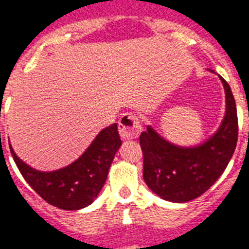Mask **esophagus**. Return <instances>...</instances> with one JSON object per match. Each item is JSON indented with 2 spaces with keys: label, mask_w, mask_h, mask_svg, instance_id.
<instances>
[{
  "label": "esophagus",
  "mask_w": 249,
  "mask_h": 249,
  "mask_svg": "<svg viewBox=\"0 0 249 249\" xmlns=\"http://www.w3.org/2000/svg\"><path fill=\"white\" fill-rule=\"evenodd\" d=\"M142 131V125L139 119L131 112H125L119 120V133L123 139H135Z\"/></svg>",
  "instance_id": "obj_1"
}]
</instances>
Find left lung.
<instances>
[{"mask_svg":"<svg viewBox=\"0 0 249 249\" xmlns=\"http://www.w3.org/2000/svg\"><path fill=\"white\" fill-rule=\"evenodd\" d=\"M219 78L225 91V115L209 139L195 147H179L150 125L141 134L143 178L163 200L187 202L201 196L216 182L233 157L238 141L237 106L228 82Z\"/></svg>","mask_w":249,"mask_h":249,"instance_id":"8db88e82","label":"left lung"}]
</instances>
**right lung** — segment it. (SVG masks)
Segmentation results:
<instances>
[{
    "instance_id": "add662e5",
    "label": "right lung",
    "mask_w": 249,
    "mask_h": 249,
    "mask_svg": "<svg viewBox=\"0 0 249 249\" xmlns=\"http://www.w3.org/2000/svg\"><path fill=\"white\" fill-rule=\"evenodd\" d=\"M121 145L118 125L112 124L96 135L78 160L59 170L37 171L10 150L25 181L48 204L63 210H79L91 205L107 178L108 168Z\"/></svg>"
}]
</instances>
